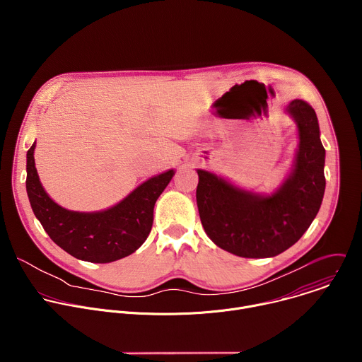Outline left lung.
I'll list each match as a JSON object with an SVG mask.
<instances>
[{"label":"left lung","mask_w":362,"mask_h":362,"mask_svg":"<svg viewBox=\"0 0 362 362\" xmlns=\"http://www.w3.org/2000/svg\"><path fill=\"white\" fill-rule=\"evenodd\" d=\"M286 113L298 127V150L291 173L271 194L233 186L223 177L197 169L196 200L204 232L219 247L242 257L282 253L311 226L325 192V148L315 110L292 100Z\"/></svg>","instance_id":"left-lung-1"}]
</instances>
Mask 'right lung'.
<instances>
[{"mask_svg":"<svg viewBox=\"0 0 362 362\" xmlns=\"http://www.w3.org/2000/svg\"><path fill=\"white\" fill-rule=\"evenodd\" d=\"M34 148L35 141L27 151V194L35 218L54 243L93 264L115 262L143 245L151 230L154 203L172 180L173 169L150 177L106 211L74 212L62 208L41 186Z\"/></svg>","mask_w":362,"mask_h":362,"instance_id":"right-lung-1","label":"right lung"}]
</instances>
